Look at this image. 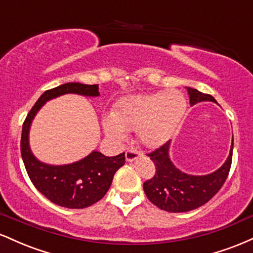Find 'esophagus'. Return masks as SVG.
I'll use <instances>...</instances> for the list:
<instances>
[{
  "label": "esophagus",
  "instance_id": "1",
  "mask_svg": "<svg viewBox=\"0 0 253 253\" xmlns=\"http://www.w3.org/2000/svg\"><path fill=\"white\" fill-rule=\"evenodd\" d=\"M141 156L140 151H136L133 149H129L126 151V161L127 162H134L135 159H138V157Z\"/></svg>",
  "mask_w": 253,
  "mask_h": 253
}]
</instances>
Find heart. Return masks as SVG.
Listing matches in <instances>:
<instances>
[{
  "label": "heart",
  "mask_w": 253,
  "mask_h": 253,
  "mask_svg": "<svg viewBox=\"0 0 253 253\" xmlns=\"http://www.w3.org/2000/svg\"><path fill=\"white\" fill-rule=\"evenodd\" d=\"M185 112L187 101L178 91L130 95L103 119V129L118 141L126 139L125 130H136L145 146L156 147L175 134Z\"/></svg>",
  "instance_id": "heart-1"
}]
</instances>
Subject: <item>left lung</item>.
<instances>
[{
  "instance_id": "1",
  "label": "left lung",
  "mask_w": 253,
  "mask_h": 253,
  "mask_svg": "<svg viewBox=\"0 0 253 253\" xmlns=\"http://www.w3.org/2000/svg\"><path fill=\"white\" fill-rule=\"evenodd\" d=\"M190 106L211 101L215 98L203 94L199 90L187 86ZM170 141L159 149L149 153L150 159L156 165V173L144 183V191L147 199L158 208L169 213H184L207 203L213 197L227 178L233 153V138L227 159L219 169L208 175H189L183 172L171 162Z\"/></svg>"
}]
</instances>
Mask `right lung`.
<instances>
[{
    "label": "right lung",
    "instance_id": "add662e5",
    "mask_svg": "<svg viewBox=\"0 0 253 253\" xmlns=\"http://www.w3.org/2000/svg\"><path fill=\"white\" fill-rule=\"evenodd\" d=\"M65 94L88 97L100 96L98 84L65 83L46 90L28 113L21 134V156L32 183L43 196L60 207L82 210L100 201L108 191L114 173L125 164V152L107 157L92 151L81 161L71 164L52 165L40 162L30 146V129L37 113L47 101Z\"/></svg>",
    "mask_w": 253,
    "mask_h": 253
}]
</instances>
